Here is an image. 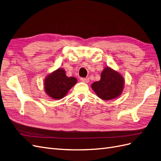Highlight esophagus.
<instances>
[{"instance_id":"1","label":"esophagus","mask_w":161,"mask_h":161,"mask_svg":"<svg viewBox=\"0 0 161 161\" xmlns=\"http://www.w3.org/2000/svg\"><path fill=\"white\" fill-rule=\"evenodd\" d=\"M80 80L83 82H85V83H87V82H89V79H87V78H80Z\"/></svg>"}]
</instances>
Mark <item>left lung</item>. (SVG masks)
<instances>
[{"label": "left lung", "instance_id": "left-lung-1", "mask_svg": "<svg viewBox=\"0 0 161 161\" xmlns=\"http://www.w3.org/2000/svg\"><path fill=\"white\" fill-rule=\"evenodd\" d=\"M124 79L119 73L107 66L102 71L101 79L93 82L91 88L103 100L108 101L118 97L123 91Z\"/></svg>", "mask_w": 161, "mask_h": 161}]
</instances>
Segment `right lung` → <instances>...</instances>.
<instances>
[{"instance_id": "right-lung-1", "label": "right lung", "mask_w": 161, "mask_h": 161, "mask_svg": "<svg viewBox=\"0 0 161 161\" xmlns=\"http://www.w3.org/2000/svg\"><path fill=\"white\" fill-rule=\"evenodd\" d=\"M77 82L75 77H68L63 69H58L48 75L44 80L46 94L53 99H61Z\"/></svg>"}]
</instances>
